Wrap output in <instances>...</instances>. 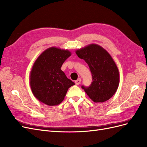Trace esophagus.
Instances as JSON below:
<instances>
[{"label":"esophagus","instance_id":"obj_1","mask_svg":"<svg viewBox=\"0 0 147 147\" xmlns=\"http://www.w3.org/2000/svg\"><path fill=\"white\" fill-rule=\"evenodd\" d=\"M81 81H82L81 78H79L78 80H77L75 82V84H77V85H79V84H80V83H81Z\"/></svg>","mask_w":147,"mask_h":147}]
</instances>
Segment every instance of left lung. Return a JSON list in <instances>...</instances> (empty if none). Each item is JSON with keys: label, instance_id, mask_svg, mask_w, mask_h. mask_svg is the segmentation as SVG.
Returning <instances> with one entry per match:
<instances>
[{"label": "left lung", "instance_id": "1", "mask_svg": "<svg viewBox=\"0 0 147 147\" xmlns=\"http://www.w3.org/2000/svg\"><path fill=\"white\" fill-rule=\"evenodd\" d=\"M77 55L88 64L92 77L89 87L82 86L89 97L94 102H104L110 99L119 83V74L116 63L101 46L90 44L76 50Z\"/></svg>", "mask_w": 147, "mask_h": 147}]
</instances>
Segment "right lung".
<instances>
[{
  "label": "right lung",
  "instance_id": "add662e5",
  "mask_svg": "<svg viewBox=\"0 0 147 147\" xmlns=\"http://www.w3.org/2000/svg\"><path fill=\"white\" fill-rule=\"evenodd\" d=\"M72 55L68 50L50 47L35 60L30 73V86L34 96L48 105H57L63 101L68 89L75 83L61 69Z\"/></svg>",
  "mask_w": 147,
  "mask_h": 147
}]
</instances>
